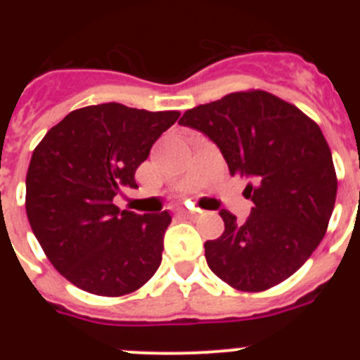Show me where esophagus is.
I'll use <instances>...</instances> for the list:
<instances>
[{
    "label": "esophagus",
    "instance_id": "34e87169",
    "mask_svg": "<svg viewBox=\"0 0 360 360\" xmlns=\"http://www.w3.org/2000/svg\"><path fill=\"white\" fill-rule=\"evenodd\" d=\"M177 214H181V216H186V217H195L200 214V210L197 209H184V207H181V209H177Z\"/></svg>",
    "mask_w": 360,
    "mask_h": 360
}]
</instances>
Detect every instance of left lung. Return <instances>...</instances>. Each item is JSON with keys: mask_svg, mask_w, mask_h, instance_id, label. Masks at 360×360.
Segmentation results:
<instances>
[{"mask_svg": "<svg viewBox=\"0 0 360 360\" xmlns=\"http://www.w3.org/2000/svg\"><path fill=\"white\" fill-rule=\"evenodd\" d=\"M179 123L219 148L231 176L249 179V219L219 210L223 235L203 245L210 270L249 292L291 277L321 244L335 209V165L317 123L263 90L191 108Z\"/></svg>", "mask_w": 360, "mask_h": 360, "instance_id": "1", "label": "left lung"}]
</instances>
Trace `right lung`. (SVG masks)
<instances>
[{
  "label": "right lung",
  "mask_w": 360,
  "mask_h": 360,
  "mask_svg": "<svg viewBox=\"0 0 360 360\" xmlns=\"http://www.w3.org/2000/svg\"><path fill=\"white\" fill-rule=\"evenodd\" d=\"M177 111L118 103L71 111L32 151L25 210L50 263L76 288L123 296L146 284L162 263L167 210H120L112 198L137 188L136 170Z\"/></svg>",
  "instance_id": "add662e5"
}]
</instances>
